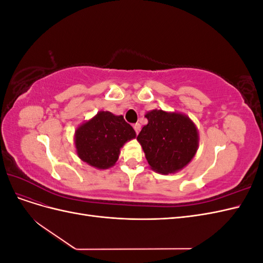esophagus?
Returning a JSON list of instances; mask_svg holds the SVG:
<instances>
[{
	"label": "esophagus",
	"mask_w": 263,
	"mask_h": 263,
	"mask_svg": "<svg viewBox=\"0 0 263 263\" xmlns=\"http://www.w3.org/2000/svg\"><path fill=\"white\" fill-rule=\"evenodd\" d=\"M133 127H134L135 132H136V133L138 134V133H139V130H140V124H139V123H136V124H134V125H133Z\"/></svg>",
	"instance_id": "esophagus-1"
}]
</instances>
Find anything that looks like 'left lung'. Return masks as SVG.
Returning a JSON list of instances; mask_svg holds the SVG:
<instances>
[{"mask_svg":"<svg viewBox=\"0 0 263 263\" xmlns=\"http://www.w3.org/2000/svg\"><path fill=\"white\" fill-rule=\"evenodd\" d=\"M148 124L137 140L154 171L177 173L191 162L198 149V130L187 115L153 109L146 113Z\"/></svg>","mask_w":263,"mask_h":263,"instance_id":"8db88e82","label":"left lung"}]
</instances>
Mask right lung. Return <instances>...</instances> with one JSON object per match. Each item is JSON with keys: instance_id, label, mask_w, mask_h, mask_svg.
<instances>
[{"instance_id": "add662e5", "label": "right lung", "mask_w": 263, "mask_h": 263, "mask_svg": "<svg viewBox=\"0 0 263 263\" xmlns=\"http://www.w3.org/2000/svg\"><path fill=\"white\" fill-rule=\"evenodd\" d=\"M134 138L136 132L125 122L123 115L108 110L98 114L78 126L74 145L78 157L89 165L105 170L115 165L121 148Z\"/></svg>"}]
</instances>
